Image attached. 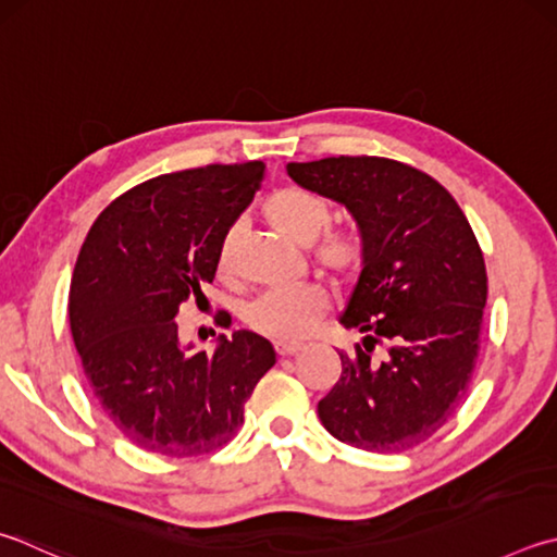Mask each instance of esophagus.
I'll return each instance as SVG.
<instances>
[{
  "label": "esophagus",
  "instance_id": "esophagus-1",
  "mask_svg": "<svg viewBox=\"0 0 557 557\" xmlns=\"http://www.w3.org/2000/svg\"><path fill=\"white\" fill-rule=\"evenodd\" d=\"M275 348H277L280 356L285 358V356H295V352H299L301 350V343L299 341H277Z\"/></svg>",
  "mask_w": 557,
  "mask_h": 557
}]
</instances>
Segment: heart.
Listing matches in <instances>:
<instances>
[{
  "mask_svg": "<svg viewBox=\"0 0 557 557\" xmlns=\"http://www.w3.org/2000/svg\"><path fill=\"white\" fill-rule=\"evenodd\" d=\"M262 211H265V219L270 221L272 228L299 246H311L331 221V207L326 205V199L299 187H285L275 191L265 201ZM236 238V228H228L224 238H221V270H228L231 265ZM317 258L333 275H350V272L360 268L362 244L356 234H343V231H338V234H329L321 240V246L317 248ZM323 309H326V292L321 287H280L262 292L260 297L252 299L246 309V321L252 331L262 333V336L292 341L305 336Z\"/></svg>",
  "mask_w": 557,
  "mask_h": 557,
  "instance_id": "b5f03b06",
  "label": "heart"
}]
</instances>
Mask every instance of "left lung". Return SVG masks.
<instances>
[{"label":"left lung","instance_id":"1","mask_svg":"<svg viewBox=\"0 0 557 557\" xmlns=\"http://www.w3.org/2000/svg\"><path fill=\"white\" fill-rule=\"evenodd\" d=\"M301 189L346 207L362 262L338 317L362 346L338 352L341 380L319 401L333 438L401 453L446 423L472 377L487 305V270L458 201L436 180L387 158L289 163ZM382 339V357L371 348Z\"/></svg>","mask_w":557,"mask_h":557}]
</instances>
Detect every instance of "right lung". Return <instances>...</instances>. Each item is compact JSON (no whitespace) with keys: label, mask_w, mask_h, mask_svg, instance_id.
<instances>
[{"label":"right lung","mask_w":557,"mask_h":557,"mask_svg":"<svg viewBox=\"0 0 557 557\" xmlns=\"http://www.w3.org/2000/svg\"><path fill=\"white\" fill-rule=\"evenodd\" d=\"M262 175L265 163L250 160L148 180L111 201L79 250L67 301L75 348L109 421L148 453L191 458L224 446L275 366L258 333H221L207 352L180 341L175 321L180 305L205 297L221 238Z\"/></svg>","instance_id":"obj_1"}]
</instances>
